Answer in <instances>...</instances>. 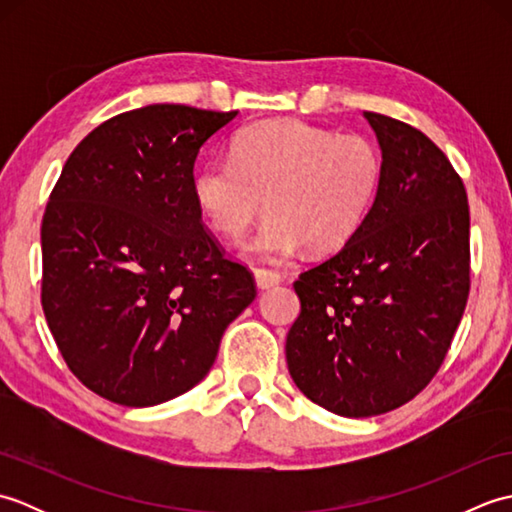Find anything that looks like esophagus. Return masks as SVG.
<instances>
[{
  "label": "esophagus",
  "instance_id": "1",
  "mask_svg": "<svg viewBox=\"0 0 512 512\" xmlns=\"http://www.w3.org/2000/svg\"><path fill=\"white\" fill-rule=\"evenodd\" d=\"M255 281H257L259 288L268 290V288H273V286L279 284L281 275L273 268H255Z\"/></svg>",
  "mask_w": 512,
  "mask_h": 512
}]
</instances>
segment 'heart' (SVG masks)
<instances>
[{"label": "heart", "mask_w": 512, "mask_h": 512, "mask_svg": "<svg viewBox=\"0 0 512 512\" xmlns=\"http://www.w3.org/2000/svg\"><path fill=\"white\" fill-rule=\"evenodd\" d=\"M383 156L361 134H334L301 121H262L233 138L231 158L195 171L193 200L217 235L242 239L270 211L248 250L284 259L308 246L334 253L372 213Z\"/></svg>", "instance_id": "b5f03b06"}]
</instances>
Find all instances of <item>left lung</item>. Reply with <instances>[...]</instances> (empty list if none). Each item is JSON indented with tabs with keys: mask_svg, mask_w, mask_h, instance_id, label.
Segmentation results:
<instances>
[{
	"mask_svg": "<svg viewBox=\"0 0 512 512\" xmlns=\"http://www.w3.org/2000/svg\"><path fill=\"white\" fill-rule=\"evenodd\" d=\"M383 182L365 224L301 273L286 339L290 376L345 418L398 409L444 363L471 290L469 202L444 151L420 129L365 112Z\"/></svg>",
	"mask_w": 512,
	"mask_h": 512,
	"instance_id": "left-lung-1",
	"label": "left lung"
}]
</instances>
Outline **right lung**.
<instances>
[{"instance_id": "right-lung-1", "label": "right lung", "mask_w": 512, "mask_h": 512, "mask_svg": "<svg viewBox=\"0 0 512 512\" xmlns=\"http://www.w3.org/2000/svg\"><path fill=\"white\" fill-rule=\"evenodd\" d=\"M237 112L147 105L74 147L41 222V308L70 372L116 405L151 407L209 374L257 297L204 228L200 147Z\"/></svg>"}]
</instances>
